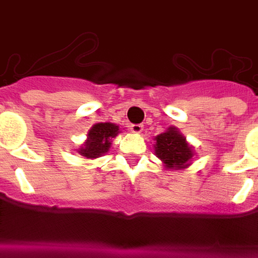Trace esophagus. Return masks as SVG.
<instances>
[{
  "label": "esophagus",
  "mask_w": 258,
  "mask_h": 258,
  "mask_svg": "<svg viewBox=\"0 0 258 258\" xmlns=\"http://www.w3.org/2000/svg\"><path fill=\"white\" fill-rule=\"evenodd\" d=\"M144 130L143 124H139V123H134L131 124V131L135 132V134H141Z\"/></svg>",
  "instance_id": "1"
}]
</instances>
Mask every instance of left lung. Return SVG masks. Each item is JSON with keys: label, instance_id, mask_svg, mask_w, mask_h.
I'll list each match as a JSON object with an SVG mask.
<instances>
[{"label": "left lung", "instance_id": "obj_1", "mask_svg": "<svg viewBox=\"0 0 258 258\" xmlns=\"http://www.w3.org/2000/svg\"><path fill=\"white\" fill-rule=\"evenodd\" d=\"M155 141L156 155L169 169L184 168L194 155L192 149L186 144V139H183L174 127H170L167 132L156 136Z\"/></svg>", "mask_w": 258, "mask_h": 258}]
</instances>
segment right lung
Returning <instances> with one entry per match:
<instances>
[{
    "label": "right lung",
    "instance_id": "obj_1",
    "mask_svg": "<svg viewBox=\"0 0 258 258\" xmlns=\"http://www.w3.org/2000/svg\"><path fill=\"white\" fill-rule=\"evenodd\" d=\"M119 132L118 126L113 123H96L89 131L88 140L79 153L89 159H94L109 150L110 141Z\"/></svg>",
    "mask_w": 258,
    "mask_h": 258
}]
</instances>
